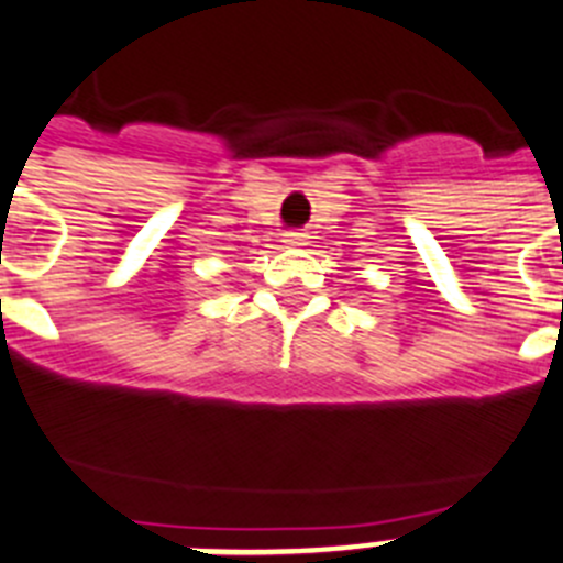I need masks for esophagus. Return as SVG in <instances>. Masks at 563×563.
Masks as SVG:
<instances>
[{
	"mask_svg": "<svg viewBox=\"0 0 563 563\" xmlns=\"http://www.w3.org/2000/svg\"><path fill=\"white\" fill-rule=\"evenodd\" d=\"M282 236H285L282 242H285V245H290V247L307 245V233H301V231H285Z\"/></svg>",
	"mask_w": 563,
	"mask_h": 563,
	"instance_id": "1",
	"label": "esophagus"
}]
</instances>
